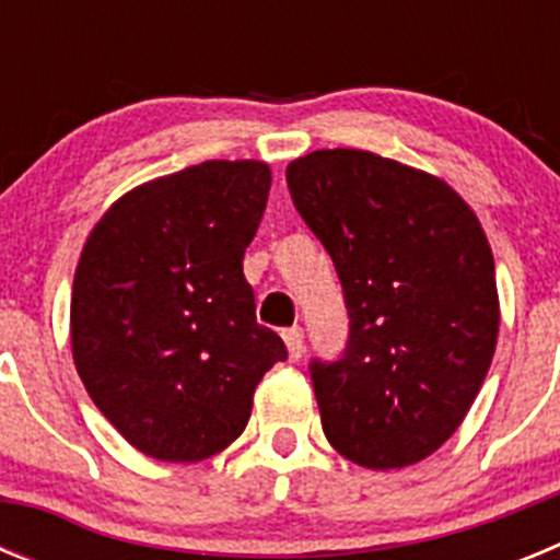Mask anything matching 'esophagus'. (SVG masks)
I'll list each match as a JSON object with an SVG mask.
<instances>
[{
    "label": "esophagus",
    "mask_w": 560,
    "mask_h": 560,
    "mask_svg": "<svg viewBox=\"0 0 560 560\" xmlns=\"http://www.w3.org/2000/svg\"><path fill=\"white\" fill-rule=\"evenodd\" d=\"M283 341H285V348H289V359L291 361L303 359L305 336H303V328H300V325H294V328H285L283 330Z\"/></svg>",
    "instance_id": "esophagus-1"
}]
</instances>
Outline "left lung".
Returning <instances> with one entry per match:
<instances>
[{
	"label": "left lung",
	"mask_w": 560,
	"mask_h": 560,
	"mask_svg": "<svg viewBox=\"0 0 560 560\" xmlns=\"http://www.w3.org/2000/svg\"><path fill=\"white\" fill-rule=\"evenodd\" d=\"M285 182L350 316L341 359L311 361L325 438L373 471L420 463L457 432L497 350L482 224L443 179L355 148L300 156Z\"/></svg>",
	"instance_id": "1"
}]
</instances>
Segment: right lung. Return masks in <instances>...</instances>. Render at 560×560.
<instances>
[{
	"instance_id": "right-lung-1",
	"label": "right lung",
	"mask_w": 560,
	"mask_h": 560,
	"mask_svg": "<svg viewBox=\"0 0 560 560\" xmlns=\"http://www.w3.org/2000/svg\"><path fill=\"white\" fill-rule=\"evenodd\" d=\"M255 160H210L133 187L89 232L72 283V359L137 452L199 463L249 423L283 339L257 325L244 252L269 199Z\"/></svg>"
}]
</instances>
